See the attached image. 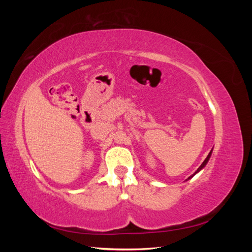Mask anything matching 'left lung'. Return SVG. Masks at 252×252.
<instances>
[{
	"label": "left lung",
	"mask_w": 252,
	"mask_h": 252,
	"mask_svg": "<svg viewBox=\"0 0 252 252\" xmlns=\"http://www.w3.org/2000/svg\"><path fill=\"white\" fill-rule=\"evenodd\" d=\"M210 156H211V151H210V152H209V155H208V156H207V158H205V161H204V162H203V163H202V165H201V166H200V167H199V168H197V170H196V171H195V172H194V173H193V174H192V175H190V177H189V178H188V180H189V179H191V178H192V177H193V175H194V174H195V173H197V172H199V171H200V170H201V169H202V168H203V167H204V166H205V165H206V164H207V162H208V159H209V158H210Z\"/></svg>",
	"instance_id": "8db88e82"
}]
</instances>
